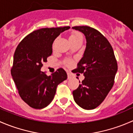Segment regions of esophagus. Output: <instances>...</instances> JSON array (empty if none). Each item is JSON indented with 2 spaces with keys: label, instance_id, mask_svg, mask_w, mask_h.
<instances>
[{
  "label": "esophagus",
  "instance_id": "esophagus-1",
  "mask_svg": "<svg viewBox=\"0 0 133 133\" xmlns=\"http://www.w3.org/2000/svg\"><path fill=\"white\" fill-rule=\"evenodd\" d=\"M67 73H68V78H72V76H73V75H72V74H71V73H70V72L67 71Z\"/></svg>",
  "mask_w": 133,
  "mask_h": 133
}]
</instances>
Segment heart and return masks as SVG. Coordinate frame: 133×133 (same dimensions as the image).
<instances>
[{
    "instance_id": "obj_1",
    "label": "heart",
    "mask_w": 133,
    "mask_h": 133,
    "mask_svg": "<svg viewBox=\"0 0 133 133\" xmlns=\"http://www.w3.org/2000/svg\"><path fill=\"white\" fill-rule=\"evenodd\" d=\"M80 38H82L81 34L76 31L72 32L69 37V40L70 42L76 41L78 39H80Z\"/></svg>"
}]
</instances>
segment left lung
I'll return each instance as SVG.
<instances>
[{
	"label": "left lung",
	"instance_id": "8db88e82",
	"mask_svg": "<svg viewBox=\"0 0 133 133\" xmlns=\"http://www.w3.org/2000/svg\"><path fill=\"white\" fill-rule=\"evenodd\" d=\"M84 35L86 47L74 72L84 79L73 91L75 102L86 110L93 109L104 100L114 84L117 62L110 43L98 31L89 26L72 28Z\"/></svg>",
	"mask_w": 133,
	"mask_h": 133
}]
</instances>
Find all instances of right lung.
I'll return each mask as SVG.
<instances>
[{"instance_id":"obj_1","label":"right lung","mask_w":133,"mask_h":133,"mask_svg":"<svg viewBox=\"0 0 133 133\" xmlns=\"http://www.w3.org/2000/svg\"><path fill=\"white\" fill-rule=\"evenodd\" d=\"M70 28H42L34 31L20 42L13 56L11 75L20 96L34 109L48 106L57 87L68 78L62 68L48 76L41 71L42 64L52 54V45L60 33Z\"/></svg>"}]
</instances>
